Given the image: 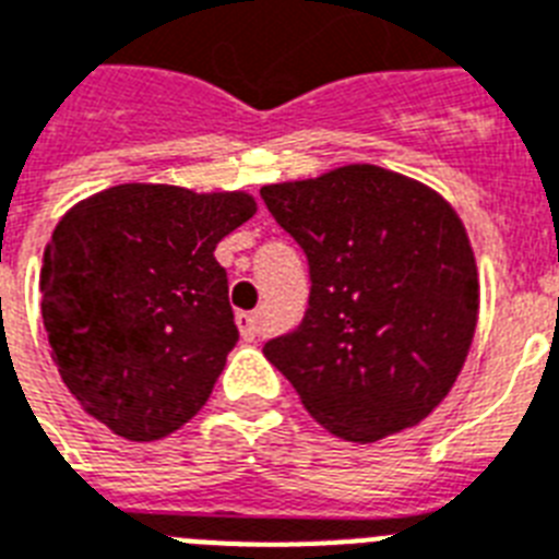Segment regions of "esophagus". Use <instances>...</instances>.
I'll return each instance as SVG.
<instances>
[{
  "mask_svg": "<svg viewBox=\"0 0 559 559\" xmlns=\"http://www.w3.org/2000/svg\"><path fill=\"white\" fill-rule=\"evenodd\" d=\"M236 325H239V334H242V341H257L259 317L253 314V311H239V314H236Z\"/></svg>",
  "mask_w": 559,
  "mask_h": 559,
  "instance_id": "esophagus-1",
  "label": "esophagus"
}]
</instances>
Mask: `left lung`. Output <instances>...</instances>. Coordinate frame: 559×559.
I'll return each instance as SVG.
<instances>
[{
    "label": "left lung",
    "instance_id": "8db88e82",
    "mask_svg": "<svg viewBox=\"0 0 559 559\" xmlns=\"http://www.w3.org/2000/svg\"><path fill=\"white\" fill-rule=\"evenodd\" d=\"M308 259L302 323L265 343L302 406L369 444L448 399L479 320L462 218L436 190L372 164L259 190Z\"/></svg>",
    "mask_w": 559,
    "mask_h": 559
}]
</instances>
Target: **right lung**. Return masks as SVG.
<instances>
[{
	"label": "right lung",
	"mask_w": 559,
	"mask_h": 559,
	"mask_svg": "<svg viewBox=\"0 0 559 559\" xmlns=\"http://www.w3.org/2000/svg\"><path fill=\"white\" fill-rule=\"evenodd\" d=\"M253 213L248 193L118 185L57 222L39 274L51 357L115 436L164 439L207 404L239 341L213 251Z\"/></svg>",
	"instance_id": "obj_1"
}]
</instances>
